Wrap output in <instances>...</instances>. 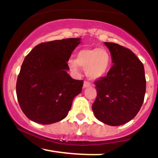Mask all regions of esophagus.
<instances>
[{
    "label": "esophagus",
    "mask_w": 158,
    "mask_h": 158,
    "mask_svg": "<svg viewBox=\"0 0 158 158\" xmlns=\"http://www.w3.org/2000/svg\"><path fill=\"white\" fill-rule=\"evenodd\" d=\"M90 86H91L90 83L88 82V81H84V88H86V87H90Z\"/></svg>",
    "instance_id": "34e87169"
}]
</instances>
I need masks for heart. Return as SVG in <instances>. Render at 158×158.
<instances>
[{"label": "heart", "instance_id": "1", "mask_svg": "<svg viewBox=\"0 0 158 158\" xmlns=\"http://www.w3.org/2000/svg\"><path fill=\"white\" fill-rule=\"evenodd\" d=\"M79 65L84 68L86 74L90 79L102 77L110 65V57L105 49L87 48L80 50L75 60H70L69 66L73 70H78Z\"/></svg>", "mask_w": 158, "mask_h": 158}]
</instances>
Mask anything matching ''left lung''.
I'll list each match as a JSON object with an SVG mask.
<instances>
[{
  "label": "left lung",
  "instance_id": "left-lung-1",
  "mask_svg": "<svg viewBox=\"0 0 158 158\" xmlns=\"http://www.w3.org/2000/svg\"><path fill=\"white\" fill-rule=\"evenodd\" d=\"M113 65L96 81L97 98L92 109L96 118L112 126L132 119L141 109L146 90L142 62L132 52L118 44L105 43Z\"/></svg>",
  "mask_w": 158,
  "mask_h": 158
}]
</instances>
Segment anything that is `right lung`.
Segmentation results:
<instances>
[{
  "instance_id": "right-lung-1",
  "label": "right lung",
  "mask_w": 158,
  "mask_h": 158,
  "mask_svg": "<svg viewBox=\"0 0 158 158\" xmlns=\"http://www.w3.org/2000/svg\"><path fill=\"white\" fill-rule=\"evenodd\" d=\"M80 43V38H69L40 43L26 56L16 91L19 106L30 120L48 125L67 116L84 83L67 73L68 60Z\"/></svg>"
}]
</instances>
